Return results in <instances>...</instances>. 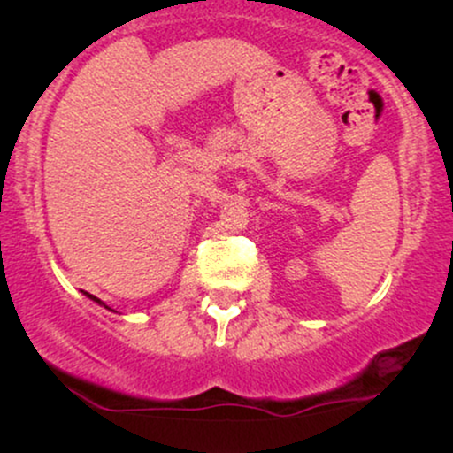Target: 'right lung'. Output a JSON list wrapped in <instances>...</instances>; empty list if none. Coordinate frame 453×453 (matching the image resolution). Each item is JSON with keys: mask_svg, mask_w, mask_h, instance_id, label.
<instances>
[{"mask_svg": "<svg viewBox=\"0 0 453 453\" xmlns=\"http://www.w3.org/2000/svg\"><path fill=\"white\" fill-rule=\"evenodd\" d=\"M86 296H88L90 299H92V302H96V303H101V299H96L95 296H90V293H86Z\"/></svg>", "mask_w": 453, "mask_h": 453, "instance_id": "add662e5", "label": "right lung"}]
</instances>
